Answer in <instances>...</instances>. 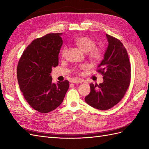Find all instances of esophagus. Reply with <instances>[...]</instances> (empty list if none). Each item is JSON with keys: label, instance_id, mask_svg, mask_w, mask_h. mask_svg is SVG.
I'll return each mask as SVG.
<instances>
[{"label": "esophagus", "instance_id": "esophagus-1", "mask_svg": "<svg viewBox=\"0 0 149 149\" xmlns=\"http://www.w3.org/2000/svg\"><path fill=\"white\" fill-rule=\"evenodd\" d=\"M82 79H74L71 82L72 83H74V84H81L82 82Z\"/></svg>", "mask_w": 149, "mask_h": 149}]
</instances>
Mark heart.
Returning a JSON list of instances; mask_svg holds the SVG:
<instances>
[{"label":"heart","instance_id":"obj_1","mask_svg":"<svg viewBox=\"0 0 149 149\" xmlns=\"http://www.w3.org/2000/svg\"><path fill=\"white\" fill-rule=\"evenodd\" d=\"M75 43L84 52L87 53L89 58L93 62H97L101 59L102 55L101 49L95 47L96 43L92 38L86 36H80L75 40ZM67 50V48L66 47H63L61 53L62 56L65 55ZM84 67V66L81 67L82 68Z\"/></svg>","mask_w":149,"mask_h":149}]
</instances>
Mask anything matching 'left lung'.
I'll use <instances>...</instances> for the list:
<instances>
[{"instance_id": "1", "label": "left lung", "mask_w": 149, "mask_h": 149, "mask_svg": "<svg viewBox=\"0 0 149 149\" xmlns=\"http://www.w3.org/2000/svg\"><path fill=\"white\" fill-rule=\"evenodd\" d=\"M106 36L108 46L97 70L103 75V82L91 84V92L85 97L87 104L100 110H107L117 104L127 92L131 79L127 49L119 40L108 34Z\"/></svg>"}]
</instances>
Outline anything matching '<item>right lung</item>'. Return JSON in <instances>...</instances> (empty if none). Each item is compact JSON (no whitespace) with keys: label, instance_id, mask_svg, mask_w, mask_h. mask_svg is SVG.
<instances>
[{"label":"right lung","instance_id":"add662e5","mask_svg":"<svg viewBox=\"0 0 149 149\" xmlns=\"http://www.w3.org/2000/svg\"><path fill=\"white\" fill-rule=\"evenodd\" d=\"M62 33H49L33 40L22 53L17 68V80L26 101L36 111L47 113L62 104L69 82L53 83L52 68L58 65Z\"/></svg>","mask_w":149,"mask_h":149}]
</instances>
